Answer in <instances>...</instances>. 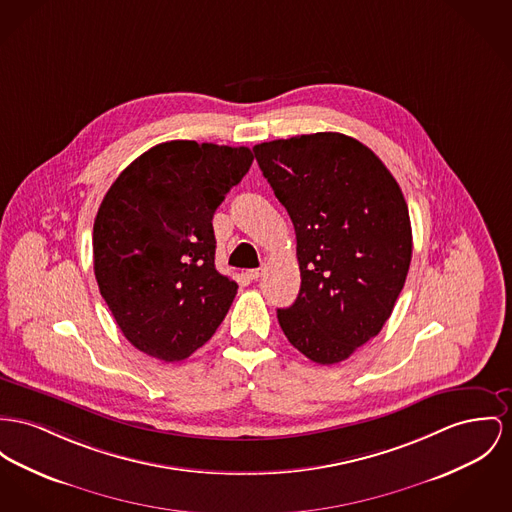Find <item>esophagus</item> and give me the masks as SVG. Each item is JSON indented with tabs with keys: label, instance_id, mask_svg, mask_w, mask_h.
<instances>
[{
	"label": "esophagus",
	"instance_id": "1",
	"mask_svg": "<svg viewBox=\"0 0 512 512\" xmlns=\"http://www.w3.org/2000/svg\"><path fill=\"white\" fill-rule=\"evenodd\" d=\"M246 277H248L250 281H258V279L262 277V270H248Z\"/></svg>",
	"mask_w": 512,
	"mask_h": 512
}]
</instances>
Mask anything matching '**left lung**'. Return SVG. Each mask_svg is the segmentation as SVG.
I'll return each mask as SVG.
<instances>
[{"label":"left lung","mask_w":512,"mask_h":512,"mask_svg":"<svg viewBox=\"0 0 512 512\" xmlns=\"http://www.w3.org/2000/svg\"><path fill=\"white\" fill-rule=\"evenodd\" d=\"M275 198L287 209L301 291L277 320L318 365L345 361L390 318L411 262L408 204L375 153L336 132L254 145Z\"/></svg>","instance_id":"8db88e82"}]
</instances>
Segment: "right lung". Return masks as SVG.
Listing matches in <instances>:
<instances>
[{
	"instance_id": "add662e5",
	"label": "right lung",
	"mask_w": 512,
	"mask_h": 512,
	"mask_svg": "<svg viewBox=\"0 0 512 512\" xmlns=\"http://www.w3.org/2000/svg\"><path fill=\"white\" fill-rule=\"evenodd\" d=\"M252 161L248 147L176 139L139 155L108 188L93 227L95 277L139 351L182 361L227 316L239 285L215 270L211 219Z\"/></svg>"
}]
</instances>
